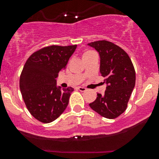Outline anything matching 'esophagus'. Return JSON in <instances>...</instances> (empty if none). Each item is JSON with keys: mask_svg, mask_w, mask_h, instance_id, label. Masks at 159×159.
<instances>
[{"mask_svg": "<svg viewBox=\"0 0 159 159\" xmlns=\"http://www.w3.org/2000/svg\"><path fill=\"white\" fill-rule=\"evenodd\" d=\"M78 89L80 91H86L85 88H83V87H78Z\"/></svg>", "mask_w": 159, "mask_h": 159, "instance_id": "obj_1", "label": "esophagus"}]
</instances>
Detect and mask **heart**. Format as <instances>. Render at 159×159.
<instances>
[{
	"label": "heart",
	"instance_id": "b5f03b06",
	"mask_svg": "<svg viewBox=\"0 0 159 159\" xmlns=\"http://www.w3.org/2000/svg\"><path fill=\"white\" fill-rule=\"evenodd\" d=\"M89 53H91V51H86V52L84 53V54H83V55H85V54H89Z\"/></svg>",
	"mask_w": 159,
	"mask_h": 159
}]
</instances>
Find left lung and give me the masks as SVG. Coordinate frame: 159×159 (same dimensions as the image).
Segmentation results:
<instances>
[{
    "mask_svg": "<svg viewBox=\"0 0 159 159\" xmlns=\"http://www.w3.org/2000/svg\"><path fill=\"white\" fill-rule=\"evenodd\" d=\"M88 45L98 52L100 72L107 84L105 94H98L89 106L104 118L114 119L127 108L135 85V70L129 54L112 42L98 41Z\"/></svg>",
    "mask_w": 159,
    "mask_h": 159,
    "instance_id": "8db88e82",
    "label": "left lung"
}]
</instances>
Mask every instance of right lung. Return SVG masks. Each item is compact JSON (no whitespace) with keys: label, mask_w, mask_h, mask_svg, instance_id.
<instances>
[{"label":"right lung","mask_w":159,"mask_h":159,"mask_svg":"<svg viewBox=\"0 0 159 159\" xmlns=\"http://www.w3.org/2000/svg\"><path fill=\"white\" fill-rule=\"evenodd\" d=\"M77 45H51L35 51L20 77V89L27 108L43 123L57 119L66 109L74 89L57 87L56 78L68 64Z\"/></svg>","instance_id":"1"}]
</instances>
